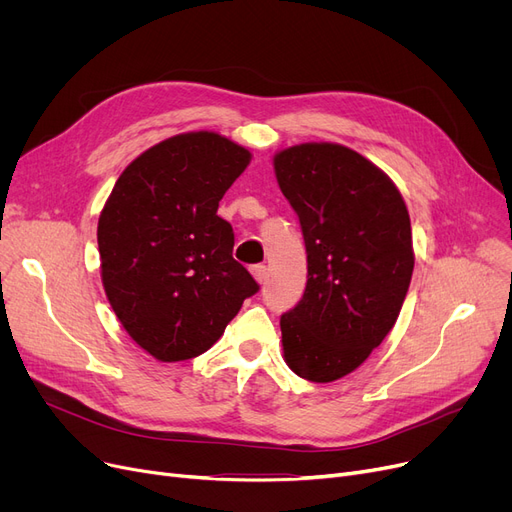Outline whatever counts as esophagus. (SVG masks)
Returning <instances> with one entry per match:
<instances>
[{
    "label": "esophagus",
    "mask_w": 512,
    "mask_h": 512,
    "mask_svg": "<svg viewBox=\"0 0 512 512\" xmlns=\"http://www.w3.org/2000/svg\"><path fill=\"white\" fill-rule=\"evenodd\" d=\"M251 274H253V278H255L259 284H263L265 278H267V267H265V265H253V267H251Z\"/></svg>",
    "instance_id": "34e87169"
}]
</instances>
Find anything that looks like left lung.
I'll return each instance as SVG.
<instances>
[{
    "label": "left lung",
    "instance_id": "1",
    "mask_svg": "<svg viewBox=\"0 0 512 512\" xmlns=\"http://www.w3.org/2000/svg\"><path fill=\"white\" fill-rule=\"evenodd\" d=\"M274 172L307 249L305 294L280 317L284 361L328 384L355 371L394 328L415 265L411 218L388 174L344 145L282 149Z\"/></svg>",
    "mask_w": 512,
    "mask_h": 512
}]
</instances>
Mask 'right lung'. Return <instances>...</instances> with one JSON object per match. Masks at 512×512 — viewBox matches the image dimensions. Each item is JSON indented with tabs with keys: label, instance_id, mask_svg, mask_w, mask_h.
<instances>
[{
	"label": "right lung",
	"instance_id": "right-lung-1",
	"mask_svg": "<svg viewBox=\"0 0 512 512\" xmlns=\"http://www.w3.org/2000/svg\"><path fill=\"white\" fill-rule=\"evenodd\" d=\"M251 151L218 132H184L132 159L107 197L97 245L105 297L157 361L203 355L259 290L232 257L218 205Z\"/></svg>",
	"mask_w": 512,
	"mask_h": 512
}]
</instances>
